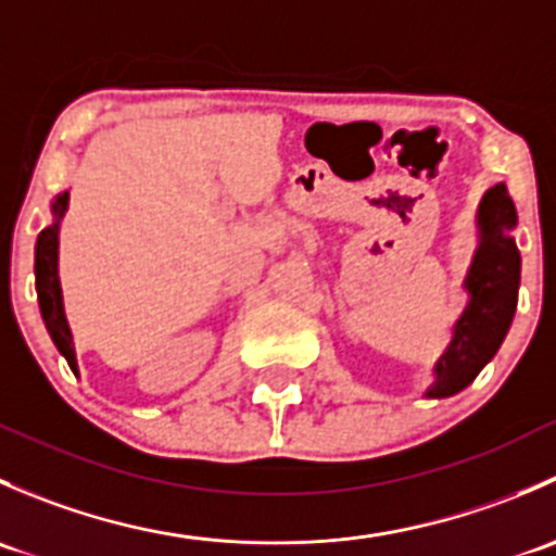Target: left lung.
I'll return each instance as SVG.
<instances>
[{
	"label": "left lung",
	"instance_id": "obj_1",
	"mask_svg": "<svg viewBox=\"0 0 556 556\" xmlns=\"http://www.w3.org/2000/svg\"><path fill=\"white\" fill-rule=\"evenodd\" d=\"M517 226V210L506 185L486 190L479 206L481 242L473 255L465 290L470 301L454 325L450 350L435 363L430 397H450L465 390L501 350L517 309L519 250L508 231Z\"/></svg>",
	"mask_w": 556,
	"mask_h": 556
}]
</instances>
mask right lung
I'll return each mask as SVG.
<instances>
[{
    "label": "right lung",
    "instance_id": "obj_1",
    "mask_svg": "<svg viewBox=\"0 0 556 556\" xmlns=\"http://www.w3.org/2000/svg\"><path fill=\"white\" fill-rule=\"evenodd\" d=\"M66 204H70V193H61L53 201V226L39 231L37 250H35V274H37V299L39 312H42L45 328H48L50 339L59 346L61 355L66 357L72 371L77 374L75 346H72L70 325L64 317V304H61V285H59V226L64 217Z\"/></svg>",
    "mask_w": 556,
    "mask_h": 556
}]
</instances>
